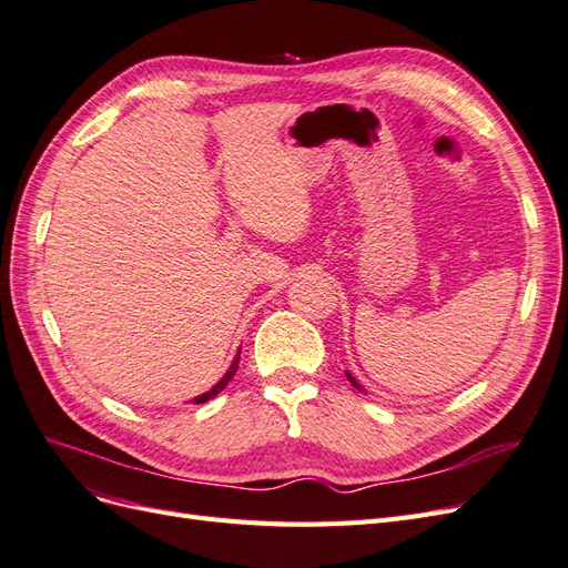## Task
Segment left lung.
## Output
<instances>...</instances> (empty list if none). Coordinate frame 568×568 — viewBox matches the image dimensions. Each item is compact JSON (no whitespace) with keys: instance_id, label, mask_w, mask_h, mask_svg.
Listing matches in <instances>:
<instances>
[{"instance_id":"left-lung-1","label":"left lung","mask_w":568,"mask_h":568,"mask_svg":"<svg viewBox=\"0 0 568 568\" xmlns=\"http://www.w3.org/2000/svg\"><path fill=\"white\" fill-rule=\"evenodd\" d=\"M346 376H348V382H351V384H353V386H355V388H357V390H363V388H359V384H357V382H355V376H351V374H348V372H346Z\"/></svg>"}]
</instances>
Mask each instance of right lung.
I'll list each match as a JSON object with an SVG mask.
<instances>
[{
    "instance_id": "obj_1",
    "label": "right lung",
    "mask_w": 568,
    "mask_h": 568,
    "mask_svg": "<svg viewBox=\"0 0 568 568\" xmlns=\"http://www.w3.org/2000/svg\"><path fill=\"white\" fill-rule=\"evenodd\" d=\"M239 355H242V351H239V353H236V357L232 359V365H230L227 374L222 376V379H220V382H217L209 393H203V395H199V398H194V403H196V405H199V403H205V400H211V398H215V395L232 382V376H234V374H236V369H239Z\"/></svg>"
}]
</instances>
